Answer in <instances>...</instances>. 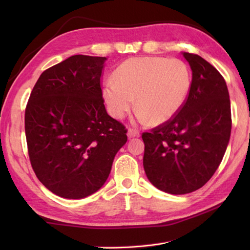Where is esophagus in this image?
I'll return each instance as SVG.
<instances>
[{
  "label": "esophagus",
  "instance_id": "34e87169",
  "mask_svg": "<svg viewBox=\"0 0 250 250\" xmlns=\"http://www.w3.org/2000/svg\"><path fill=\"white\" fill-rule=\"evenodd\" d=\"M128 136L130 137H137V136H140V132L137 131V130H135V129H129L128 130Z\"/></svg>",
  "mask_w": 250,
  "mask_h": 250
}]
</instances>
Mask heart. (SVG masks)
<instances>
[{
	"instance_id": "1",
	"label": "heart",
	"mask_w": 250,
	"mask_h": 250,
	"mask_svg": "<svg viewBox=\"0 0 250 250\" xmlns=\"http://www.w3.org/2000/svg\"><path fill=\"white\" fill-rule=\"evenodd\" d=\"M191 87L188 65L179 59L137 57L117 68L114 81L104 83L103 98L109 114L121 119L133 107L142 122L160 125L182 109Z\"/></svg>"
}]
</instances>
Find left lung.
I'll list each match as a JSON object with an SVG mask.
<instances>
[{"instance_id":"left-lung-1","label":"left lung","mask_w":250,"mask_h":250,"mask_svg":"<svg viewBox=\"0 0 250 250\" xmlns=\"http://www.w3.org/2000/svg\"><path fill=\"white\" fill-rule=\"evenodd\" d=\"M192 71L184 106L171 120L143 133V166L149 182L171 194H186L208 182L231 134V105L221 74L203 58L183 52Z\"/></svg>"}]
</instances>
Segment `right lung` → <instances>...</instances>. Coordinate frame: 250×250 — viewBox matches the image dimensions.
Instances as JSON below:
<instances>
[{"mask_svg": "<svg viewBox=\"0 0 250 250\" xmlns=\"http://www.w3.org/2000/svg\"><path fill=\"white\" fill-rule=\"evenodd\" d=\"M105 57L75 55L42 73L25 107L31 166L52 193L83 199L102 187L126 129L105 109Z\"/></svg>", "mask_w": 250, "mask_h": 250, "instance_id": "obj_1", "label": "right lung"}]
</instances>
